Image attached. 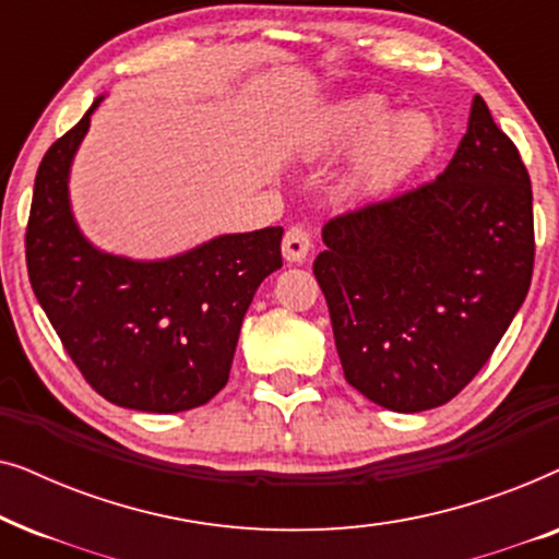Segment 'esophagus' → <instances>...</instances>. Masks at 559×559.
Instances as JSON below:
<instances>
[{
    "mask_svg": "<svg viewBox=\"0 0 559 559\" xmlns=\"http://www.w3.org/2000/svg\"><path fill=\"white\" fill-rule=\"evenodd\" d=\"M310 247H312V241H310L308 228H305L302 224H295L287 228L285 239H282V254H285L289 264L305 262L310 254Z\"/></svg>",
    "mask_w": 559,
    "mask_h": 559,
    "instance_id": "obj_1",
    "label": "esophagus"
}]
</instances>
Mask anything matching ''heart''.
<instances>
[{
  "label": "heart",
  "instance_id": "1",
  "mask_svg": "<svg viewBox=\"0 0 559 559\" xmlns=\"http://www.w3.org/2000/svg\"><path fill=\"white\" fill-rule=\"evenodd\" d=\"M389 106L377 96L338 102L320 114L312 127V144L320 152H346L358 145L350 178L364 193H392L407 182L432 155L438 129L419 111L390 117Z\"/></svg>",
  "mask_w": 559,
  "mask_h": 559
}]
</instances>
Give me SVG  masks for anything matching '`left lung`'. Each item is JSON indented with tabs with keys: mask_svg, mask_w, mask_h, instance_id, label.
<instances>
[{
	"mask_svg": "<svg viewBox=\"0 0 559 559\" xmlns=\"http://www.w3.org/2000/svg\"><path fill=\"white\" fill-rule=\"evenodd\" d=\"M323 243L312 272L348 384L392 412L440 407L491 358L530 293V173L476 96L445 173L331 218Z\"/></svg>",
	"mask_w": 559,
	"mask_h": 559,
	"instance_id": "8db88e82",
	"label": "left lung"
}]
</instances>
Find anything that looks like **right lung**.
Returning <instances> with one entry per match:
<instances>
[{
    "mask_svg": "<svg viewBox=\"0 0 559 559\" xmlns=\"http://www.w3.org/2000/svg\"><path fill=\"white\" fill-rule=\"evenodd\" d=\"M102 102L37 167L25 234L29 285L104 400L155 415L201 407L226 386L257 287L282 266V226L224 234L155 262L96 249L75 224L68 178Z\"/></svg>",
    "mask_w": 559,
    "mask_h": 559,
    "instance_id": "right-lung-1",
    "label": "right lung"
}]
</instances>
